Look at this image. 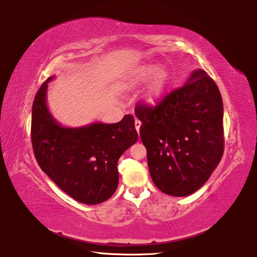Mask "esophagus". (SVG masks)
Instances as JSON below:
<instances>
[{
  "label": "esophagus",
  "instance_id": "1",
  "mask_svg": "<svg viewBox=\"0 0 257 257\" xmlns=\"http://www.w3.org/2000/svg\"><path fill=\"white\" fill-rule=\"evenodd\" d=\"M141 125H142V121L140 119H136V129L137 131L140 133V128H141Z\"/></svg>",
  "mask_w": 257,
  "mask_h": 257
}]
</instances>
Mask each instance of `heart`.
I'll return each instance as SVG.
<instances>
[{
	"label": "heart",
	"instance_id": "obj_1",
	"mask_svg": "<svg viewBox=\"0 0 257 257\" xmlns=\"http://www.w3.org/2000/svg\"><path fill=\"white\" fill-rule=\"evenodd\" d=\"M157 72V66L152 64H147L141 67H138L128 76L127 84L130 86H139L145 84L154 77ZM169 79V74L166 71H159L156 75L154 81L152 82L149 90L146 94V100L149 103H155L160 97Z\"/></svg>",
	"mask_w": 257,
	"mask_h": 257
}]
</instances>
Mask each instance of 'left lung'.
<instances>
[{
    "mask_svg": "<svg viewBox=\"0 0 257 257\" xmlns=\"http://www.w3.org/2000/svg\"><path fill=\"white\" fill-rule=\"evenodd\" d=\"M223 100L203 70L155 106L140 104L136 114L151 178L171 196H188L203 185L224 152Z\"/></svg>",
    "mask_w": 257,
    "mask_h": 257,
    "instance_id": "left-lung-1",
    "label": "left lung"
}]
</instances>
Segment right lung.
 Returning a JSON list of instances; mask_svg holds the SVG:
<instances>
[{"mask_svg": "<svg viewBox=\"0 0 257 257\" xmlns=\"http://www.w3.org/2000/svg\"><path fill=\"white\" fill-rule=\"evenodd\" d=\"M52 79L40 86L32 106L31 141L37 164L80 203H102L117 188L118 158L139 139L134 117L126 114L115 124L62 127L47 107V88Z\"/></svg>", "mask_w": 257, "mask_h": 257, "instance_id": "right-lung-1", "label": "right lung"}]
</instances>
